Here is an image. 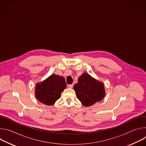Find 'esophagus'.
Returning <instances> with one entry per match:
<instances>
[{
	"label": "esophagus",
	"instance_id": "obj_1",
	"mask_svg": "<svg viewBox=\"0 0 146 146\" xmlns=\"http://www.w3.org/2000/svg\"><path fill=\"white\" fill-rule=\"evenodd\" d=\"M68 88H72L73 87V84H69V85L68 86Z\"/></svg>",
	"mask_w": 146,
	"mask_h": 146
}]
</instances>
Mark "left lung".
Masks as SVG:
<instances>
[{"label": "left lung", "instance_id": "obj_1", "mask_svg": "<svg viewBox=\"0 0 146 146\" xmlns=\"http://www.w3.org/2000/svg\"><path fill=\"white\" fill-rule=\"evenodd\" d=\"M73 89L82 105L86 107L101 101L106 95L103 83L87 73H82L78 77V82Z\"/></svg>", "mask_w": 146, "mask_h": 146}]
</instances>
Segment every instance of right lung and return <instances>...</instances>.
<instances>
[{"label":"right lung","instance_id":"add662e5","mask_svg":"<svg viewBox=\"0 0 146 146\" xmlns=\"http://www.w3.org/2000/svg\"><path fill=\"white\" fill-rule=\"evenodd\" d=\"M66 87V83L64 77L52 74L36 84L35 96L41 103L51 106L60 98L61 93Z\"/></svg>","mask_w":146,"mask_h":146}]
</instances>
